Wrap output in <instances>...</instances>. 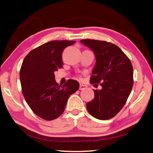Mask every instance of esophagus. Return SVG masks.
<instances>
[{"label": "esophagus", "instance_id": "obj_1", "mask_svg": "<svg viewBox=\"0 0 153 153\" xmlns=\"http://www.w3.org/2000/svg\"><path fill=\"white\" fill-rule=\"evenodd\" d=\"M87 88V86L86 85H83V84H80L79 86V90H85Z\"/></svg>", "mask_w": 153, "mask_h": 153}]
</instances>
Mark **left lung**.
<instances>
[{"instance_id": "8db88e82", "label": "left lung", "mask_w": 153, "mask_h": 153, "mask_svg": "<svg viewBox=\"0 0 153 153\" xmlns=\"http://www.w3.org/2000/svg\"><path fill=\"white\" fill-rule=\"evenodd\" d=\"M80 42L95 54L97 63L90 82L102 86L101 90H94V99L86 104L87 110L98 120H109L123 108L132 89V65L126 54L113 43L91 39Z\"/></svg>"}]
</instances>
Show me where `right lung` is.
<instances>
[{
	"mask_svg": "<svg viewBox=\"0 0 153 153\" xmlns=\"http://www.w3.org/2000/svg\"><path fill=\"white\" fill-rule=\"evenodd\" d=\"M76 41L53 40L33 49L25 56L19 77L25 101L38 117L51 121L63 113L70 95L79 89V84L68 79L59 85L54 72L63 67L64 49Z\"/></svg>",
	"mask_w": 153,
	"mask_h": 153,
	"instance_id": "obj_1",
	"label": "right lung"
}]
</instances>
